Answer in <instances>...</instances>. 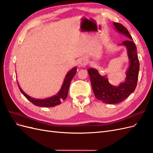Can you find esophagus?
Returning <instances> with one entry per match:
<instances>
[{"label":"esophagus","instance_id":"1","mask_svg":"<svg viewBox=\"0 0 153 153\" xmlns=\"http://www.w3.org/2000/svg\"><path fill=\"white\" fill-rule=\"evenodd\" d=\"M79 64L81 67H85L87 64V60L85 58H82L80 61Z\"/></svg>","mask_w":153,"mask_h":153}]
</instances>
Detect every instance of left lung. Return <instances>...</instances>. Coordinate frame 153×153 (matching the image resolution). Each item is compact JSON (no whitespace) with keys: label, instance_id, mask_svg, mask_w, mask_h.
<instances>
[{"label":"left lung","instance_id":"left-lung-1","mask_svg":"<svg viewBox=\"0 0 153 153\" xmlns=\"http://www.w3.org/2000/svg\"><path fill=\"white\" fill-rule=\"evenodd\" d=\"M113 24L115 30L119 33L124 35L129 39L121 44V45L126 47L129 61L125 80L118 86H115L110 84L106 76H101L97 69L89 68L87 70L95 97L98 100L107 104H115L121 102L134 92L137 84L140 68L136 45L128 30L126 27L119 23L114 22Z\"/></svg>","mask_w":153,"mask_h":153}]
</instances>
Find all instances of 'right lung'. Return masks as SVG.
I'll list each match as a JSON object with an SVG mask.
<instances>
[{
  "instance_id": "obj_1",
  "label": "right lung",
  "mask_w": 153,
  "mask_h": 153,
  "mask_svg": "<svg viewBox=\"0 0 153 153\" xmlns=\"http://www.w3.org/2000/svg\"><path fill=\"white\" fill-rule=\"evenodd\" d=\"M76 73V67H74L66 74L61 89L59 90L58 93L56 95H54L52 97H50V98H47L45 99H35L32 98V97L28 96L26 93H25L24 91L21 89V87L19 85V84H18V82L17 83L18 87H19L22 93L24 94L25 98L29 101H30L31 103L38 106H42V107H52V106L60 105L61 103V101L66 100L68 96L69 85H70L71 81L73 79V76L75 75Z\"/></svg>"
}]
</instances>
